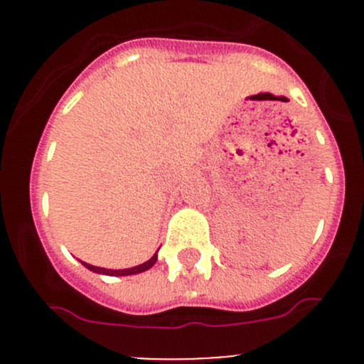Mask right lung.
<instances>
[{"instance_id": "add662e5", "label": "right lung", "mask_w": 364, "mask_h": 364, "mask_svg": "<svg viewBox=\"0 0 364 364\" xmlns=\"http://www.w3.org/2000/svg\"><path fill=\"white\" fill-rule=\"evenodd\" d=\"M156 259H159V253H155V255H153L149 260H146L144 264H139V266L135 267H128V269H105V267L91 266V264L87 262H82V266L98 274H109V277H128V274H137V273H142V271H148L149 267L155 266Z\"/></svg>"}]
</instances>
